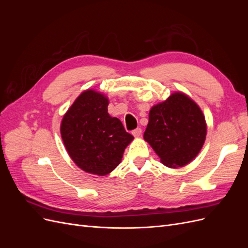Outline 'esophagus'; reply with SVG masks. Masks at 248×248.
I'll list each match as a JSON object with an SVG mask.
<instances>
[{
    "label": "esophagus",
    "mask_w": 248,
    "mask_h": 248,
    "mask_svg": "<svg viewBox=\"0 0 248 248\" xmlns=\"http://www.w3.org/2000/svg\"><path fill=\"white\" fill-rule=\"evenodd\" d=\"M132 136H133L134 138H140V137L141 136V129H140V128L134 129V130L132 131Z\"/></svg>",
    "instance_id": "34e87169"
}]
</instances>
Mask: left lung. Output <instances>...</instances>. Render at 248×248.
I'll list each match as a JSON object with an SVG mask.
<instances>
[{
    "label": "left lung",
    "instance_id": "obj_1",
    "mask_svg": "<svg viewBox=\"0 0 248 248\" xmlns=\"http://www.w3.org/2000/svg\"><path fill=\"white\" fill-rule=\"evenodd\" d=\"M206 136L207 123L201 108L188 95L178 91L150 109L144 140L162 164L178 169L196 158Z\"/></svg>",
    "mask_w": 248,
    "mask_h": 248
}]
</instances>
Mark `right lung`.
I'll return each mask as SVG.
<instances>
[{"instance_id":"add662e5","label":"right lung","mask_w":248,"mask_h":248,"mask_svg":"<svg viewBox=\"0 0 248 248\" xmlns=\"http://www.w3.org/2000/svg\"><path fill=\"white\" fill-rule=\"evenodd\" d=\"M108 96L85 90L63 116L61 137L70 158L86 172L106 176L122 160L133 140L122 122L108 112Z\"/></svg>"}]
</instances>
